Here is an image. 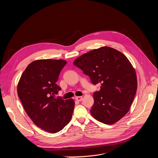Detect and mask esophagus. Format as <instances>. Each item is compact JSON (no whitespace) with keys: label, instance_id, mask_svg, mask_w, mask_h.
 Segmentation results:
<instances>
[{"label":"esophagus","instance_id":"esophagus-1","mask_svg":"<svg viewBox=\"0 0 158 158\" xmlns=\"http://www.w3.org/2000/svg\"><path fill=\"white\" fill-rule=\"evenodd\" d=\"M82 96H77L76 97V100H77V101H81L82 100Z\"/></svg>","mask_w":158,"mask_h":158}]
</instances>
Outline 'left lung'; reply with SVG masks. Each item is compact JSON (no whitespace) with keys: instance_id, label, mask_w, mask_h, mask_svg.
Returning <instances> with one entry per match:
<instances>
[{"instance_id":"8db88e82","label":"left lung","mask_w":158,"mask_h":158,"mask_svg":"<svg viewBox=\"0 0 158 158\" xmlns=\"http://www.w3.org/2000/svg\"><path fill=\"white\" fill-rule=\"evenodd\" d=\"M73 64L88 75L94 84L101 85L99 91L93 94L92 116L106 124L123 118L130 109L138 87L136 71L126 56L104 46L85 53Z\"/></svg>"}]
</instances>
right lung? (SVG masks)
<instances>
[{"label":"right lung","instance_id":"1","mask_svg":"<svg viewBox=\"0 0 158 158\" xmlns=\"http://www.w3.org/2000/svg\"><path fill=\"white\" fill-rule=\"evenodd\" d=\"M66 63L62 59L35 60L26 67L17 84V94L27 114L37 126L51 133L69 123L74 108L73 99L54 97L60 90L56 82Z\"/></svg>","mask_w":158,"mask_h":158}]
</instances>
